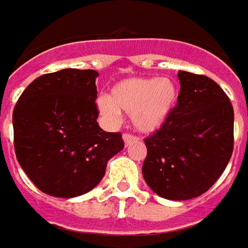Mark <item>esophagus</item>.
I'll return each instance as SVG.
<instances>
[{
  "label": "esophagus",
  "mask_w": 248,
  "mask_h": 248,
  "mask_svg": "<svg viewBox=\"0 0 248 248\" xmlns=\"http://www.w3.org/2000/svg\"><path fill=\"white\" fill-rule=\"evenodd\" d=\"M137 140H138V137H134V135H130V134H124V146L131 145L133 142H137Z\"/></svg>",
  "instance_id": "esophagus-1"
}]
</instances>
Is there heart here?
Listing matches in <instances>:
<instances>
[{
	"instance_id": "1",
	"label": "heart",
	"mask_w": 248,
	"mask_h": 248,
	"mask_svg": "<svg viewBox=\"0 0 248 248\" xmlns=\"http://www.w3.org/2000/svg\"><path fill=\"white\" fill-rule=\"evenodd\" d=\"M178 86L167 77H135L115 83L110 95L97 99L99 114L117 122L121 111L130 113L131 124L142 133H154L170 118L178 103Z\"/></svg>"
}]
</instances>
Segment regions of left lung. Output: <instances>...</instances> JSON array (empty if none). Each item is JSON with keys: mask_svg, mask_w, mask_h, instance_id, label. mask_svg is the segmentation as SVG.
I'll list each match as a JSON object with an SVG mask.
<instances>
[{"mask_svg": "<svg viewBox=\"0 0 248 248\" xmlns=\"http://www.w3.org/2000/svg\"><path fill=\"white\" fill-rule=\"evenodd\" d=\"M181 92L167 122L146 138L142 174L159 197L187 201L217 182L234 149V108L206 76L179 70Z\"/></svg>", "mask_w": 248, "mask_h": 248, "instance_id": "1", "label": "left lung"}]
</instances>
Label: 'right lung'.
Instances as JSON below:
<instances>
[{"mask_svg":"<svg viewBox=\"0 0 248 248\" xmlns=\"http://www.w3.org/2000/svg\"><path fill=\"white\" fill-rule=\"evenodd\" d=\"M95 70L63 69L38 77L13 111L14 150L30 181L47 195L76 198L102 181L122 135L103 131Z\"/></svg>","mask_w":248,"mask_h":248,"instance_id":"add662e5","label":"right lung"}]
</instances>
